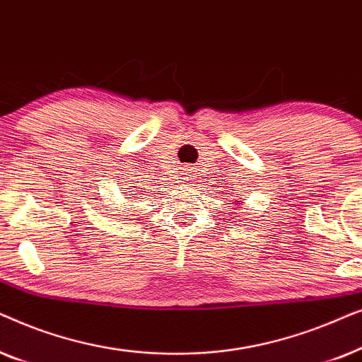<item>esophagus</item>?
Listing matches in <instances>:
<instances>
[{
  "label": "esophagus",
  "mask_w": 362,
  "mask_h": 362,
  "mask_svg": "<svg viewBox=\"0 0 362 362\" xmlns=\"http://www.w3.org/2000/svg\"><path fill=\"white\" fill-rule=\"evenodd\" d=\"M196 175H197V173H196L194 168L186 165V166L181 168V177H180V180L186 181V182H192L196 180Z\"/></svg>",
  "instance_id": "1"
}]
</instances>
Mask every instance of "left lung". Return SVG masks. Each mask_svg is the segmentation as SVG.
Returning <instances> with one entry per match:
<instances>
[{"instance_id":"left-lung-1","label":"left lung","mask_w":362,"mask_h":362,"mask_svg":"<svg viewBox=\"0 0 362 362\" xmlns=\"http://www.w3.org/2000/svg\"><path fill=\"white\" fill-rule=\"evenodd\" d=\"M234 204H235V206H240V204H242V201H239V199H234Z\"/></svg>"}]
</instances>
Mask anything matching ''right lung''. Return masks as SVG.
Wrapping results in <instances>:
<instances>
[{"instance_id":"obj_1","label":"right lung","mask_w":362,"mask_h":362,"mask_svg":"<svg viewBox=\"0 0 362 362\" xmlns=\"http://www.w3.org/2000/svg\"><path fill=\"white\" fill-rule=\"evenodd\" d=\"M140 182H141V181H140ZM130 185H133V182H130ZM132 187H135V186H128V187L125 186V187H123V191H127V192H123V194H125V196H132V197H135V196L132 194V191H128V189H132ZM138 189H140V187L136 186V189H135V191H138ZM128 199H130V197H128ZM138 199H140V197H138Z\"/></svg>"}]
</instances>
